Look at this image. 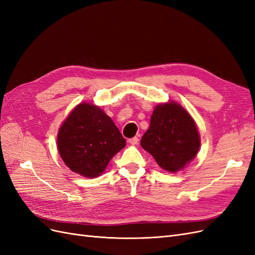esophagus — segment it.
I'll return each instance as SVG.
<instances>
[{"mask_svg": "<svg viewBox=\"0 0 255 255\" xmlns=\"http://www.w3.org/2000/svg\"><path fill=\"white\" fill-rule=\"evenodd\" d=\"M128 142L132 145H137L138 142H139V139H138V137H133L130 138V139H128Z\"/></svg>", "mask_w": 255, "mask_h": 255, "instance_id": "obj_1", "label": "esophagus"}]
</instances>
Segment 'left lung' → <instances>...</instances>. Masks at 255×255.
Returning <instances> with one entry per match:
<instances>
[{
	"label": "left lung",
	"mask_w": 255,
	"mask_h": 255,
	"mask_svg": "<svg viewBox=\"0 0 255 255\" xmlns=\"http://www.w3.org/2000/svg\"><path fill=\"white\" fill-rule=\"evenodd\" d=\"M140 144L161 169L175 173L197 156L201 138L190 114L180 103L168 101L155 106Z\"/></svg>",
	"instance_id": "1"
}]
</instances>
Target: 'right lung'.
<instances>
[{
	"mask_svg": "<svg viewBox=\"0 0 255 255\" xmlns=\"http://www.w3.org/2000/svg\"><path fill=\"white\" fill-rule=\"evenodd\" d=\"M126 142L112 118L87 102L74 107L57 134L61 159L71 171L88 179L101 175Z\"/></svg>",
	"mask_w": 255,
	"mask_h": 255,
	"instance_id": "add662e5",
	"label": "right lung"
}]
</instances>
